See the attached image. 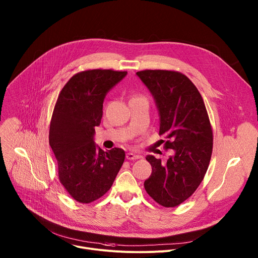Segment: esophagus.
<instances>
[{
    "label": "esophagus",
    "mask_w": 258,
    "mask_h": 258,
    "mask_svg": "<svg viewBox=\"0 0 258 258\" xmlns=\"http://www.w3.org/2000/svg\"><path fill=\"white\" fill-rule=\"evenodd\" d=\"M140 158H142V156L139 154H135L132 152L126 153V159H128V160H136V159H140Z\"/></svg>",
    "instance_id": "34e87169"
}]
</instances>
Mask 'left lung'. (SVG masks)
Masks as SVG:
<instances>
[{"mask_svg": "<svg viewBox=\"0 0 258 258\" xmlns=\"http://www.w3.org/2000/svg\"><path fill=\"white\" fill-rule=\"evenodd\" d=\"M137 76L155 100L159 135L167 139L164 148L172 150L166 162L146 157L152 173L144 187L158 204L175 207L196 191L210 162L213 135L207 110L195 85L178 71L147 69Z\"/></svg>", "mask_w": 258, "mask_h": 258, "instance_id": "obj_1", "label": "left lung"}]
</instances>
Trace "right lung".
<instances>
[{"instance_id": "right-lung-1", "label": "right lung", "mask_w": 258, "mask_h": 258, "mask_svg": "<svg viewBox=\"0 0 258 258\" xmlns=\"http://www.w3.org/2000/svg\"><path fill=\"white\" fill-rule=\"evenodd\" d=\"M126 71L92 69L77 73L61 90L53 111L49 143L59 180L78 202L91 203L111 188L124 161L120 148L103 151L94 142L107 93Z\"/></svg>"}]
</instances>
